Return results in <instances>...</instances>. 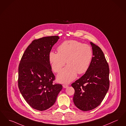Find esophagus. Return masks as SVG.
I'll list each match as a JSON object with an SVG mask.
<instances>
[{
  "label": "esophagus",
  "instance_id": "obj_1",
  "mask_svg": "<svg viewBox=\"0 0 126 126\" xmlns=\"http://www.w3.org/2000/svg\"><path fill=\"white\" fill-rule=\"evenodd\" d=\"M68 85H66V84H64V85H63V87L64 88H67L68 87Z\"/></svg>",
  "mask_w": 126,
  "mask_h": 126
}]
</instances>
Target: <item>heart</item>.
Wrapping results in <instances>:
<instances>
[{
	"mask_svg": "<svg viewBox=\"0 0 126 126\" xmlns=\"http://www.w3.org/2000/svg\"><path fill=\"white\" fill-rule=\"evenodd\" d=\"M58 52H50L48 59L52 70L58 73L67 62L66 67L58 74L57 79L62 83H69L76 78L77 73H86L93 57V51L89 45L77 40L63 42L58 47Z\"/></svg>",
	"mask_w": 126,
	"mask_h": 126,
	"instance_id": "heart-1",
	"label": "heart"
}]
</instances>
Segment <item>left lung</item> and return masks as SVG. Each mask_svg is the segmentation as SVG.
Segmentation results:
<instances>
[{
	"instance_id": "8db88e82",
	"label": "left lung",
	"mask_w": 126,
	"mask_h": 126,
	"mask_svg": "<svg viewBox=\"0 0 126 126\" xmlns=\"http://www.w3.org/2000/svg\"><path fill=\"white\" fill-rule=\"evenodd\" d=\"M93 57L88 71L72 84L75 89L73 102L84 111L91 110L103 101L110 87V69L101 48L90 42Z\"/></svg>"
}]
</instances>
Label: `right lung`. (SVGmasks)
I'll list each match as a JSON object with an SVG mask.
<instances>
[{"mask_svg": "<svg viewBox=\"0 0 126 126\" xmlns=\"http://www.w3.org/2000/svg\"><path fill=\"white\" fill-rule=\"evenodd\" d=\"M59 36H50L33 40L28 46L18 67V86L26 102L33 109L45 110L55 103L62 89L60 84H53L48 55Z\"/></svg>", "mask_w": 126, "mask_h": 126, "instance_id": "add662e5", "label": "right lung"}]
</instances>
